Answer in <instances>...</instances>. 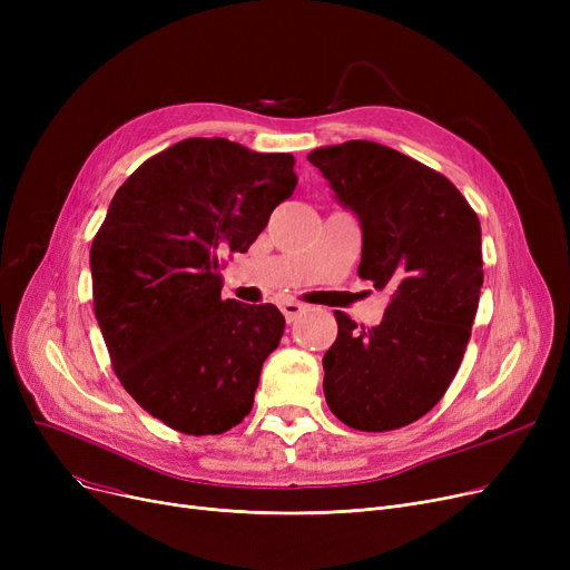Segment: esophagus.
<instances>
[{"instance_id":"obj_1","label":"esophagus","mask_w":570,"mask_h":570,"mask_svg":"<svg viewBox=\"0 0 570 570\" xmlns=\"http://www.w3.org/2000/svg\"><path fill=\"white\" fill-rule=\"evenodd\" d=\"M279 309L284 312L286 321L291 323V321H295V316H297V314H303V312H305V305H301V303H293V301H284V303L279 305Z\"/></svg>"}]
</instances>
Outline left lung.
Masks as SVG:
<instances>
[{
	"label": "left lung",
	"instance_id": "left-lung-1",
	"mask_svg": "<svg viewBox=\"0 0 570 570\" xmlns=\"http://www.w3.org/2000/svg\"><path fill=\"white\" fill-rule=\"evenodd\" d=\"M363 230L357 277L391 291L376 327L337 312L323 393L340 421L387 432L425 415L455 379L483 286L481 222L441 173L393 147L346 140L307 155Z\"/></svg>",
	"mask_w": 570,
	"mask_h": 570
}]
</instances>
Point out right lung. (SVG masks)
<instances>
[{
    "mask_svg": "<svg viewBox=\"0 0 570 570\" xmlns=\"http://www.w3.org/2000/svg\"><path fill=\"white\" fill-rule=\"evenodd\" d=\"M293 164L226 138H187L110 200L89 252L95 314L125 391L177 432L224 434L252 411L284 316L222 301L219 267L295 191Z\"/></svg>",
    "mask_w": 570,
    "mask_h": 570,
    "instance_id": "1",
    "label": "right lung"
}]
</instances>
